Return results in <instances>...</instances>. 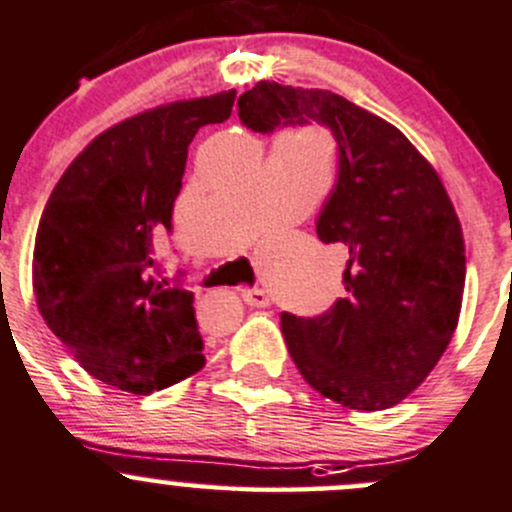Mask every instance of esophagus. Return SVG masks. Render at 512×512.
Wrapping results in <instances>:
<instances>
[{
  "label": "esophagus",
  "instance_id": "esophagus-1",
  "mask_svg": "<svg viewBox=\"0 0 512 512\" xmlns=\"http://www.w3.org/2000/svg\"><path fill=\"white\" fill-rule=\"evenodd\" d=\"M241 298H244V303L251 305V308H268V305H271V298H268V293L261 291V288H249V291L241 293Z\"/></svg>",
  "mask_w": 512,
  "mask_h": 512
}]
</instances>
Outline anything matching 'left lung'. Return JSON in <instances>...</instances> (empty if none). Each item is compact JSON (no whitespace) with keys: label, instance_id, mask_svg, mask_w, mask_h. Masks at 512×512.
Segmentation results:
<instances>
[{"label":"left lung","instance_id":"8db88e82","mask_svg":"<svg viewBox=\"0 0 512 512\" xmlns=\"http://www.w3.org/2000/svg\"><path fill=\"white\" fill-rule=\"evenodd\" d=\"M239 120L335 135L337 182L315 229L347 249L345 298L318 318L283 313L281 333L315 392L357 412L394 407L434 370L461 313L466 246L441 177L402 130L333 91L261 81Z\"/></svg>","mask_w":512,"mask_h":512}]
</instances>
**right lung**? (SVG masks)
I'll return each mask as SVG.
<instances>
[{"instance_id": "right-lung-1", "label": "right lung", "mask_w": 512, "mask_h": 512, "mask_svg": "<svg viewBox=\"0 0 512 512\" xmlns=\"http://www.w3.org/2000/svg\"><path fill=\"white\" fill-rule=\"evenodd\" d=\"M236 91L177 100L100 133L63 172L36 229L41 318L91 377L152 394L204 367L194 295L157 278L187 147L224 123Z\"/></svg>"}]
</instances>
